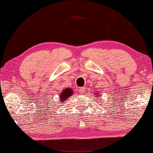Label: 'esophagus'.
Returning a JSON list of instances; mask_svg holds the SVG:
<instances>
[{"instance_id":"obj_1","label":"esophagus","mask_w":153,"mask_h":153,"mask_svg":"<svg viewBox=\"0 0 153 153\" xmlns=\"http://www.w3.org/2000/svg\"><path fill=\"white\" fill-rule=\"evenodd\" d=\"M79 92H80L81 94H84L86 93V90H85V88L84 87H82V88H80V90H79Z\"/></svg>"}]
</instances>
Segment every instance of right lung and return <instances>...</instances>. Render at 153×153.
<instances>
[{"label": "right lung", "mask_w": 153, "mask_h": 153, "mask_svg": "<svg viewBox=\"0 0 153 153\" xmlns=\"http://www.w3.org/2000/svg\"><path fill=\"white\" fill-rule=\"evenodd\" d=\"M72 94H74V93H73V90L71 88H65L60 94V101H64L65 99L70 97V96L72 95Z\"/></svg>", "instance_id": "right-lung-1"}]
</instances>
